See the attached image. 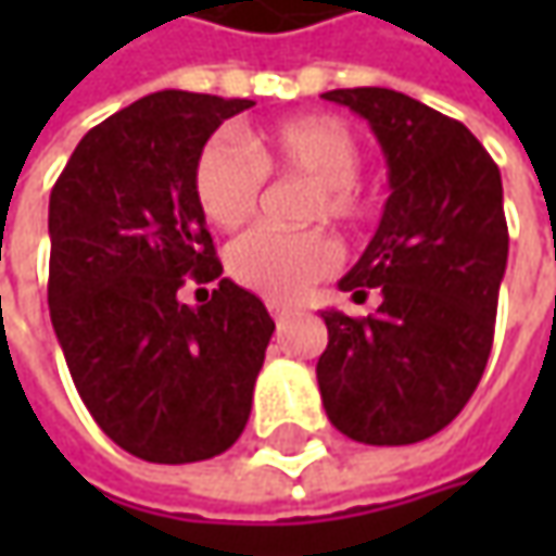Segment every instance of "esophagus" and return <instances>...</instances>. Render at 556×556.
Here are the masks:
<instances>
[{
	"mask_svg": "<svg viewBox=\"0 0 556 556\" xmlns=\"http://www.w3.org/2000/svg\"><path fill=\"white\" fill-rule=\"evenodd\" d=\"M268 312H271V318H275V321H285V318L290 315V306L278 303V300H268Z\"/></svg>",
	"mask_w": 556,
	"mask_h": 556,
	"instance_id": "34e87169",
	"label": "esophagus"
}]
</instances>
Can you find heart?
<instances>
[{
  "label": "heart",
  "mask_w": 556,
  "mask_h": 556,
  "mask_svg": "<svg viewBox=\"0 0 556 556\" xmlns=\"http://www.w3.org/2000/svg\"><path fill=\"white\" fill-rule=\"evenodd\" d=\"M266 173L306 176L315 198L306 219L355 223L365 213L358 191L362 144L337 117H296L241 141L219 132L206 141L194 163V194L203 216L219 228H241L256 213ZM340 263V247L328 231L253 228L228 250V271L238 285L268 300H296L328 278Z\"/></svg>",
  "instance_id": "b5f03b06"
}]
</instances>
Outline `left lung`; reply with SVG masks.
<instances>
[{
	"mask_svg": "<svg viewBox=\"0 0 556 556\" xmlns=\"http://www.w3.org/2000/svg\"><path fill=\"white\" fill-rule=\"evenodd\" d=\"M371 123L390 198L340 290H380L368 318L325 309V412L365 445H412L448 427L480 383L507 268L502 173L477 136L393 89H333Z\"/></svg>",
	"mask_w": 556,
	"mask_h": 556,
	"instance_id": "left-lung-1",
	"label": "left lung"
}]
</instances>
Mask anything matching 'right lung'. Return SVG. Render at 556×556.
Listing matches in <instances>:
<instances>
[{
    "mask_svg": "<svg viewBox=\"0 0 556 556\" xmlns=\"http://www.w3.org/2000/svg\"><path fill=\"white\" fill-rule=\"evenodd\" d=\"M247 98L166 89L98 123L49 198V312L96 424L151 464L223 455L244 433L275 321L219 278L194 163ZM219 280L198 311L184 278Z\"/></svg>",
    "mask_w": 556,
    "mask_h": 556,
    "instance_id": "add662e5",
    "label": "right lung"
}]
</instances>
